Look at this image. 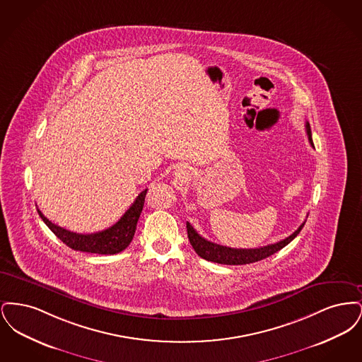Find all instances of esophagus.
<instances>
[{
    "instance_id": "esophagus-1",
    "label": "esophagus",
    "mask_w": 362,
    "mask_h": 362,
    "mask_svg": "<svg viewBox=\"0 0 362 362\" xmlns=\"http://www.w3.org/2000/svg\"><path fill=\"white\" fill-rule=\"evenodd\" d=\"M175 176H176L177 179H186V176H189V171L186 170V167L177 165V167L175 168Z\"/></svg>"
}]
</instances>
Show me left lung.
I'll use <instances>...</instances> for the list:
<instances>
[{
	"label": "left lung",
	"mask_w": 362,
	"mask_h": 362,
	"mask_svg": "<svg viewBox=\"0 0 362 362\" xmlns=\"http://www.w3.org/2000/svg\"><path fill=\"white\" fill-rule=\"evenodd\" d=\"M305 129H307V134L310 139V145L313 146L312 142V134H310V123H305ZM305 223L300 225L297 228V230H294L291 236H288L284 240L278 241L274 244H269L264 247H259V248H230V247H225L220 245L216 243L206 240L205 238H202L187 221V236H189V243L194 248V251L201 257V258L206 259L209 262H214V263H221V264H248V263H254L262 259H266L267 257H272L273 254H276V251L282 250L285 245H288L291 241L300 233V230L303 229Z\"/></svg>",
	"instance_id": "1"
}]
</instances>
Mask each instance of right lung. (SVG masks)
Segmentation results:
<instances>
[{"label":"right lung","instance_id":"right-lung-1","mask_svg":"<svg viewBox=\"0 0 362 362\" xmlns=\"http://www.w3.org/2000/svg\"><path fill=\"white\" fill-rule=\"evenodd\" d=\"M146 191L148 189L138 194L133 205L126 210V213L122 216L118 223L96 233L83 235V233L71 232L65 228L52 224L49 218L43 216V213L39 209H37V213L43 220V223L50 228L52 233L59 240L64 241L71 250L99 254V255H114L127 248V245L133 240L136 228H137L138 218L141 216L144 202H145Z\"/></svg>","mask_w":362,"mask_h":362}]
</instances>
